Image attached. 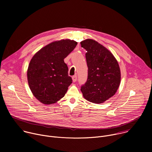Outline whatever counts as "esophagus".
I'll use <instances>...</instances> for the list:
<instances>
[{"mask_svg": "<svg viewBox=\"0 0 152 152\" xmlns=\"http://www.w3.org/2000/svg\"><path fill=\"white\" fill-rule=\"evenodd\" d=\"M72 79H73V81L75 82L77 80V76L76 75H74L73 77H72Z\"/></svg>", "mask_w": 152, "mask_h": 152, "instance_id": "esophagus-1", "label": "esophagus"}]
</instances>
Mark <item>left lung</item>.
<instances>
[{"label": "left lung", "instance_id": "obj_1", "mask_svg": "<svg viewBox=\"0 0 152 152\" xmlns=\"http://www.w3.org/2000/svg\"><path fill=\"white\" fill-rule=\"evenodd\" d=\"M86 50L88 78L81 86L83 97L94 103H102L117 92L121 80L118 63L112 53L95 40L80 42Z\"/></svg>", "mask_w": 152, "mask_h": 152}]
</instances>
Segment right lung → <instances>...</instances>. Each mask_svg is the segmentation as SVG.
Masks as SVG:
<instances>
[{
	"label": "right lung",
	"instance_id": "right-lung-1",
	"mask_svg": "<svg viewBox=\"0 0 152 152\" xmlns=\"http://www.w3.org/2000/svg\"><path fill=\"white\" fill-rule=\"evenodd\" d=\"M77 44L69 39L56 41L41 49L31 59L27 72L28 84L42 103H55L67 93L72 79L64 59Z\"/></svg>",
	"mask_w": 152,
	"mask_h": 152
}]
</instances>
